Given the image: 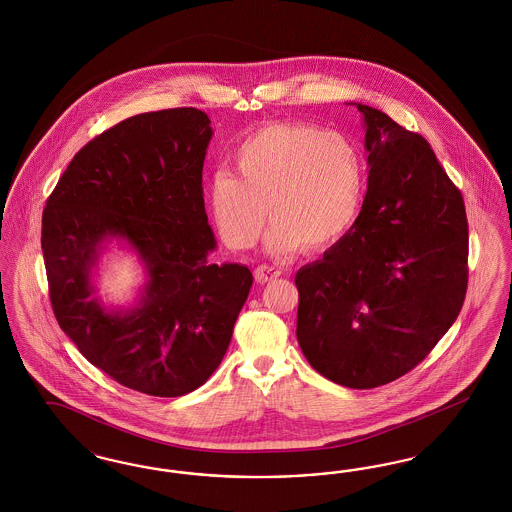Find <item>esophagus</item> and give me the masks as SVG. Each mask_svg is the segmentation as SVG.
Masks as SVG:
<instances>
[{"label": "esophagus", "mask_w": 512, "mask_h": 512, "mask_svg": "<svg viewBox=\"0 0 512 512\" xmlns=\"http://www.w3.org/2000/svg\"><path fill=\"white\" fill-rule=\"evenodd\" d=\"M280 274H282V272H280L278 268H274V266L261 265L255 268V280H257L259 284L272 282V280H276Z\"/></svg>", "instance_id": "1"}]
</instances>
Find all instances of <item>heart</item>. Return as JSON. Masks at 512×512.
<instances>
[{"instance_id":"b5f03b06","label":"heart","mask_w":512,"mask_h":512,"mask_svg":"<svg viewBox=\"0 0 512 512\" xmlns=\"http://www.w3.org/2000/svg\"><path fill=\"white\" fill-rule=\"evenodd\" d=\"M230 171H217L205 190L215 226L234 249L253 246L266 223L276 255L324 251L339 242L362 204V156L343 133L305 122L265 123L232 152Z\"/></svg>"}]
</instances>
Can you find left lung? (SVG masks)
I'll use <instances>...</instances> for the list:
<instances>
[{"label":"left lung","instance_id":"1","mask_svg":"<svg viewBox=\"0 0 512 512\" xmlns=\"http://www.w3.org/2000/svg\"><path fill=\"white\" fill-rule=\"evenodd\" d=\"M356 108L368 192L347 234L295 274L297 341L329 381L373 389L423 362L457 320L469 282V225L430 144L377 108Z\"/></svg>","mask_w":512,"mask_h":512}]
</instances>
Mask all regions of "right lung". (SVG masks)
Masks as SVG:
<instances>
[{"label": "right lung", "instance_id": "add662e5", "mask_svg": "<svg viewBox=\"0 0 512 512\" xmlns=\"http://www.w3.org/2000/svg\"><path fill=\"white\" fill-rule=\"evenodd\" d=\"M198 108L146 112L83 146L41 217L51 307L83 356L127 389L175 398L219 368L246 303V265H209L217 247L202 188L213 137ZM112 239L133 248L147 284L133 308L92 297Z\"/></svg>", "mask_w": 512, "mask_h": 512}]
</instances>
